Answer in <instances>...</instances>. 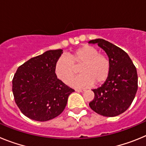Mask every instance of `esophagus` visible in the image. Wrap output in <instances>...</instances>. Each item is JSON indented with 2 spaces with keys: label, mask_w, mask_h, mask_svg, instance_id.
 Listing matches in <instances>:
<instances>
[{
  "label": "esophagus",
  "mask_w": 146,
  "mask_h": 146,
  "mask_svg": "<svg viewBox=\"0 0 146 146\" xmlns=\"http://www.w3.org/2000/svg\"><path fill=\"white\" fill-rule=\"evenodd\" d=\"M75 91H77V92H82V91H84V90H82V89H75Z\"/></svg>",
  "instance_id": "obj_1"
}]
</instances>
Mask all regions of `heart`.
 <instances>
[{
	"instance_id": "1",
	"label": "heart",
	"mask_w": 146,
	"mask_h": 146,
	"mask_svg": "<svg viewBox=\"0 0 146 146\" xmlns=\"http://www.w3.org/2000/svg\"><path fill=\"white\" fill-rule=\"evenodd\" d=\"M80 68V75L71 84L77 87L102 84L106 80L110 72V61L105 54L90 45H84L66 56L59 58L55 64L56 77L66 84L70 81Z\"/></svg>"
}]
</instances>
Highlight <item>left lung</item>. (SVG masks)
<instances>
[{
    "label": "left lung",
    "mask_w": 146,
    "mask_h": 146,
    "mask_svg": "<svg viewBox=\"0 0 146 146\" xmlns=\"http://www.w3.org/2000/svg\"><path fill=\"white\" fill-rule=\"evenodd\" d=\"M106 52L110 61V72L104 84L93 89L94 99L89 106L103 116L114 117L129 108L137 91L135 66L124 50L102 38L91 40Z\"/></svg>",
    "instance_id": "obj_1"
}]
</instances>
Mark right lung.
Returning <instances> with one entry per match:
<instances>
[{
  "instance_id": "1",
  "label": "right lung",
  "mask_w": 146,
  "mask_h": 146,
  "mask_svg": "<svg viewBox=\"0 0 146 146\" xmlns=\"http://www.w3.org/2000/svg\"><path fill=\"white\" fill-rule=\"evenodd\" d=\"M62 50H48L18 67L12 80V91L20 111L28 118L46 121L64 111L74 89L58 79L54 72Z\"/></svg>"
}]
</instances>
